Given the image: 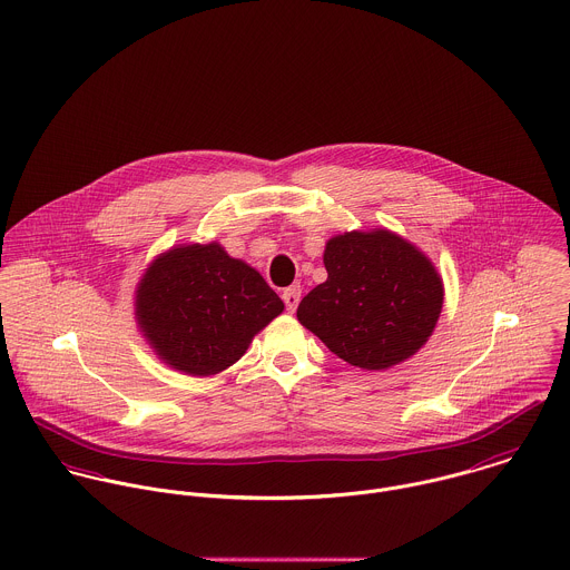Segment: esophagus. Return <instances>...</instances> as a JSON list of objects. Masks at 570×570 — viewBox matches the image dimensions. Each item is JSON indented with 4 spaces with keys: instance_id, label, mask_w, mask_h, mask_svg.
Here are the masks:
<instances>
[{
    "instance_id": "esophagus-1",
    "label": "esophagus",
    "mask_w": 570,
    "mask_h": 570,
    "mask_svg": "<svg viewBox=\"0 0 570 570\" xmlns=\"http://www.w3.org/2000/svg\"><path fill=\"white\" fill-rule=\"evenodd\" d=\"M301 285H289L285 292H283V301H285V307L287 312H296L298 303H301Z\"/></svg>"
}]
</instances>
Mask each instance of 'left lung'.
Returning a JSON list of instances; mask_svg holds the SVG:
<instances>
[{
	"mask_svg": "<svg viewBox=\"0 0 570 570\" xmlns=\"http://www.w3.org/2000/svg\"><path fill=\"white\" fill-rule=\"evenodd\" d=\"M327 281L298 305V321L345 363L382 372L431 336L444 301L433 263L389 232H345L327 240Z\"/></svg>",
	"mask_w": 570,
	"mask_h": 570,
	"instance_id": "8db88e82",
	"label": "left lung"
}]
</instances>
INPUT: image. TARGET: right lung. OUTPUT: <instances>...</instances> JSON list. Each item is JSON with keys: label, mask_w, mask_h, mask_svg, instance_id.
<instances>
[{"label": "right lung", "mask_w": 570, "mask_h": 570, "mask_svg": "<svg viewBox=\"0 0 570 570\" xmlns=\"http://www.w3.org/2000/svg\"><path fill=\"white\" fill-rule=\"evenodd\" d=\"M283 307L265 278L218 243L179 245L155 258L135 301L150 347L190 376L234 365Z\"/></svg>", "instance_id": "right-lung-1"}]
</instances>
